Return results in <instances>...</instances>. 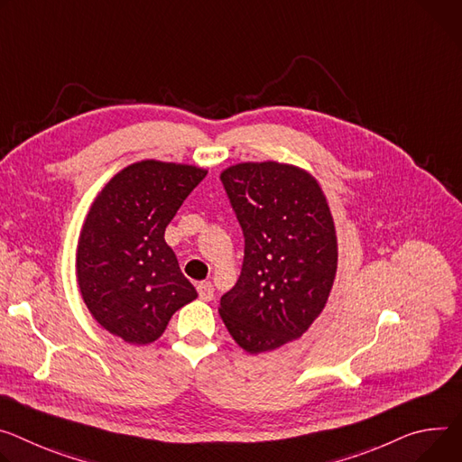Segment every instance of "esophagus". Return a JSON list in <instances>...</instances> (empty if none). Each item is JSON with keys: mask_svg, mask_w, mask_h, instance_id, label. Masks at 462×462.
<instances>
[{"mask_svg": "<svg viewBox=\"0 0 462 462\" xmlns=\"http://www.w3.org/2000/svg\"><path fill=\"white\" fill-rule=\"evenodd\" d=\"M197 291H199L200 300H204V302H209V300L214 299V285H212V282H200L197 285Z\"/></svg>", "mask_w": 462, "mask_h": 462, "instance_id": "esophagus-1", "label": "esophagus"}]
</instances>
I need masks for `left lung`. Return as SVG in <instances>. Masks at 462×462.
Returning <instances> with one entry per match:
<instances>
[{
  "label": "left lung",
  "instance_id": "obj_1",
  "mask_svg": "<svg viewBox=\"0 0 462 462\" xmlns=\"http://www.w3.org/2000/svg\"><path fill=\"white\" fill-rule=\"evenodd\" d=\"M245 237L236 285L219 313L250 354L299 339L320 315L337 271V237L324 193L278 162L237 163L221 175Z\"/></svg>",
  "mask_w": 462,
  "mask_h": 462
}]
</instances>
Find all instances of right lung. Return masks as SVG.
Wrapping results in <instances>:
<instances>
[{"instance_id":"1","label":"right lung","mask_w":462,"mask_h":462,"mask_svg":"<svg viewBox=\"0 0 462 462\" xmlns=\"http://www.w3.org/2000/svg\"><path fill=\"white\" fill-rule=\"evenodd\" d=\"M206 177L195 165L143 160L97 195L77 248V282L94 319L125 343L147 345L197 299L163 232Z\"/></svg>"}]
</instances>
